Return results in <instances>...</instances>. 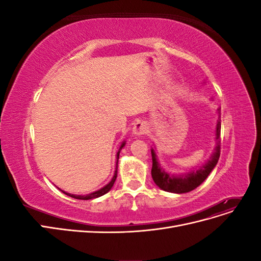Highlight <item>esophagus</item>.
I'll return each mask as SVG.
<instances>
[{"instance_id":"esophagus-1","label":"esophagus","mask_w":261,"mask_h":261,"mask_svg":"<svg viewBox=\"0 0 261 261\" xmlns=\"http://www.w3.org/2000/svg\"><path fill=\"white\" fill-rule=\"evenodd\" d=\"M147 130H148V126L144 121H138L137 123H135V125H134L133 127V134L137 137L145 135Z\"/></svg>"}]
</instances>
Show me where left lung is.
Masks as SVG:
<instances>
[{
	"mask_svg": "<svg viewBox=\"0 0 261 261\" xmlns=\"http://www.w3.org/2000/svg\"><path fill=\"white\" fill-rule=\"evenodd\" d=\"M220 110L218 111L220 113ZM220 133H221V116L219 115L218 122H217V128H216V139L217 144L215 150L210 156V159L202 164L200 168L193 170L187 173H181V174H171L168 173L164 169L161 168L160 163L158 162L156 154H155V148L151 149V155H152V169H151V176L155 185L163 189L165 192L174 193V194H184L194 191L195 188L198 187L202 181L208 177L211 171L215 169L217 165L219 158H220Z\"/></svg>",
	"mask_w": 261,
	"mask_h": 261,
	"instance_id": "left-lung-1",
	"label": "left lung"
}]
</instances>
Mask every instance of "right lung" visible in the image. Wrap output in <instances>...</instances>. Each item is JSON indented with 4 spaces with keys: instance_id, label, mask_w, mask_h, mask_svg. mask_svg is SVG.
I'll return each mask as SVG.
<instances>
[{
    "instance_id": "right-lung-1",
    "label": "right lung",
    "mask_w": 261,
    "mask_h": 261,
    "mask_svg": "<svg viewBox=\"0 0 261 261\" xmlns=\"http://www.w3.org/2000/svg\"><path fill=\"white\" fill-rule=\"evenodd\" d=\"M124 146H125V141H123L121 147H120V149H118V151H117V153H116V167H115V171H114V175H113L112 179L110 180V183L107 184L105 187L100 188L99 191H97V192H93V193H90V194L85 195V196L68 194V193H66V192H64V191H61V192L64 193L65 195H67V196H69V197H72V198L82 199V200H89V199H93V198H98V197L103 196L105 194H107V193L110 191V189L112 188V186L114 185V181H115V179H116V176H117V163H118V158H120V152H121V150H122V148H123Z\"/></svg>"
}]
</instances>
